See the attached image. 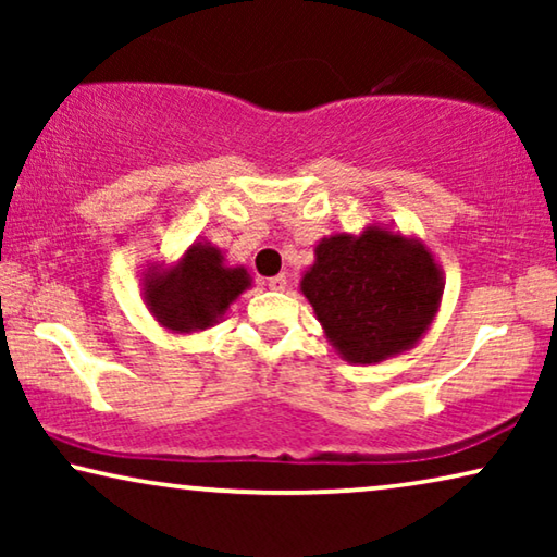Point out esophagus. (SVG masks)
I'll return each instance as SVG.
<instances>
[{
  "mask_svg": "<svg viewBox=\"0 0 557 557\" xmlns=\"http://www.w3.org/2000/svg\"><path fill=\"white\" fill-rule=\"evenodd\" d=\"M286 284H288L286 273H278V276H271V278H269V288H271V292H284Z\"/></svg>",
  "mask_w": 557,
  "mask_h": 557,
  "instance_id": "obj_1",
  "label": "esophagus"
}]
</instances>
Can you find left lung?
Returning <instances> with one entry per match:
<instances>
[{
    "instance_id": "1",
    "label": "left lung",
    "mask_w": 557,
    "mask_h": 557,
    "mask_svg": "<svg viewBox=\"0 0 557 557\" xmlns=\"http://www.w3.org/2000/svg\"><path fill=\"white\" fill-rule=\"evenodd\" d=\"M299 286L334 352L377 364L413 349L431 330L444 271L421 238L370 223L357 235L319 240Z\"/></svg>"
}]
</instances>
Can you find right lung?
<instances>
[{
  "label": "right lung",
  "mask_w": 557,
  "mask_h": 557,
  "mask_svg": "<svg viewBox=\"0 0 557 557\" xmlns=\"http://www.w3.org/2000/svg\"><path fill=\"white\" fill-rule=\"evenodd\" d=\"M253 286L246 265H227L223 250L195 240L177 261L149 263L141 278V296L149 314L172 334L205 332Z\"/></svg>",
  "instance_id": "obj_1"
}]
</instances>
